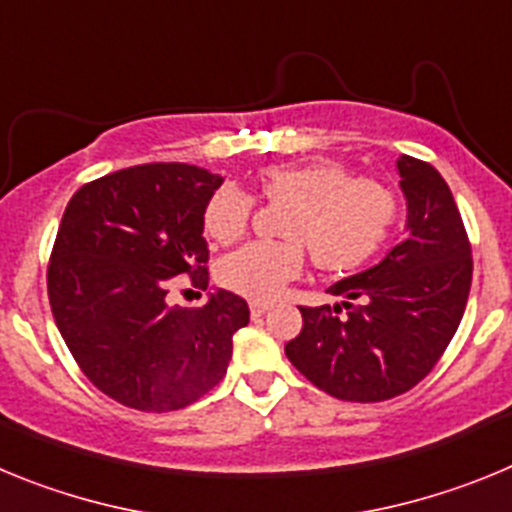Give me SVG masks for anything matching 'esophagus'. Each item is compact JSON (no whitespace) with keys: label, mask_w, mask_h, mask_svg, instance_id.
I'll use <instances>...</instances> for the list:
<instances>
[{"label":"esophagus","mask_w":512,"mask_h":512,"mask_svg":"<svg viewBox=\"0 0 512 512\" xmlns=\"http://www.w3.org/2000/svg\"><path fill=\"white\" fill-rule=\"evenodd\" d=\"M266 310H269V305H266V302H251V318H261Z\"/></svg>","instance_id":"34e87169"}]
</instances>
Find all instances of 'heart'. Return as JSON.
Listing matches in <instances>:
<instances>
[{
  "instance_id": "b5f03b06",
  "label": "heart",
  "mask_w": 512,
  "mask_h": 512,
  "mask_svg": "<svg viewBox=\"0 0 512 512\" xmlns=\"http://www.w3.org/2000/svg\"><path fill=\"white\" fill-rule=\"evenodd\" d=\"M256 200L287 205L277 233L284 241L248 243L217 264V282L253 302L282 295L305 264L323 271H351L366 264L390 238L397 223V197L387 184L354 171L336 158L271 164L256 174ZM251 220V202L233 187L217 189L202 215L210 241H241Z\"/></svg>"
}]
</instances>
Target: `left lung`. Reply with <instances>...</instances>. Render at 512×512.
I'll return each instance as SVG.
<instances>
[{"instance_id": "1", "label": "left lung", "mask_w": 512, "mask_h": 512, "mask_svg": "<svg viewBox=\"0 0 512 512\" xmlns=\"http://www.w3.org/2000/svg\"><path fill=\"white\" fill-rule=\"evenodd\" d=\"M408 235L379 264L328 287L336 305L300 307L284 346L297 372L348 402H382L431 372L454 338L472 287V246L449 184L431 164L397 158Z\"/></svg>"}]
</instances>
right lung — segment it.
I'll list each match as a JSON object with an SVG mask.
<instances>
[{
	"mask_svg": "<svg viewBox=\"0 0 512 512\" xmlns=\"http://www.w3.org/2000/svg\"><path fill=\"white\" fill-rule=\"evenodd\" d=\"M223 176L146 164L84 184L66 205L48 264V300L71 356L112 400L169 413L228 372L248 305L228 289L207 305L169 307V279L207 289L202 215Z\"/></svg>",
	"mask_w": 512,
	"mask_h": 512,
	"instance_id": "add662e5",
	"label": "right lung"
}]
</instances>
